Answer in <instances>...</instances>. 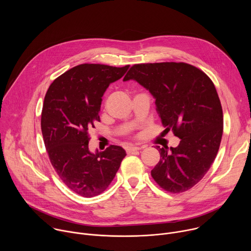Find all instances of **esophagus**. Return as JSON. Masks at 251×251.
Wrapping results in <instances>:
<instances>
[{
	"label": "esophagus",
	"mask_w": 251,
	"mask_h": 251,
	"mask_svg": "<svg viewBox=\"0 0 251 251\" xmlns=\"http://www.w3.org/2000/svg\"><path fill=\"white\" fill-rule=\"evenodd\" d=\"M143 148H144V146H131V147H127L126 148V151L128 154L130 153H133L135 151H139V150H142Z\"/></svg>",
	"instance_id": "esophagus-1"
}]
</instances>
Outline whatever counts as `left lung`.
Returning <instances> with one entry per match:
<instances>
[{
    "label": "left lung",
    "mask_w": 251,
    "mask_h": 251,
    "mask_svg": "<svg viewBox=\"0 0 251 251\" xmlns=\"http://www.w3.org/2000/svg\"><path fill=\"white\" fill-rule=\"evenodd\" d=\"M128 80L149 90L165 131L181 139L176 148L157 146L161 159L153 178L170 193L192 189L209 170L222 141L223 108L214 84L185 62L135 64L123 79Z\"/></svg>",
    "instance_id": "left-lung-1"
}]
</instances>
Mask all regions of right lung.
Instances as JSON below:
<instances>
[{"instance_id":"right-lung-1","label":"right lung","mask_w":251,"mask_h":251,"mask_svg":"<svg viewBox=\"0 0 251 251\" xmlns=\"http://www.w3.org/2000/svg\"><path fill=\"white\" fill-rule=\"evenodd\" d=\"M128 68L80 64L54 79L46 94L41 125L50 163L61 181L84 198L108 188L126 156L115 145L90 152L88 131L100 121L104 92Z\"/></svg>"}]
</instances>
